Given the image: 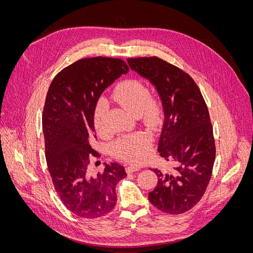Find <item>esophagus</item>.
Here are the masks:
<instances>
[{"label": "esophagus", "instance_id": "34e87169", "mask_svg": "<svg viewBox=\"0 0 253 253\" xmlns=\"http://www.w3.org/2000/svg\"><path fill=\"white\" fill-rule=\"evenodd\" d=\"M140 169V167H137V166H128L127 168H126V171L128 172V173H132V172H134V171H137V170H139Z\"/></svg>", "mask_w": 253, "mask_h": 253}]
</instances>
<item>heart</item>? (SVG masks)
Masks as SVG:
<instances>
[{
    "mask_svg": "<svg viewBox=\"0 0 253 253\" xmlns=\"http://www.w3.org/2000/svg\"><path fill=\"white\" fill-rule=\"evenodd\" d=\"M112 99L137 115L144 125L150 128L157 126L160 119V107L157 100L150 96L148 87L143 82L136 79L123 82L115 88ZM106 111V103L100 101L94 112V124L100 135L108 133ZM151 147V135L146 132H136L121 136L112 144L111 150L118 158L138 164L148 156Z\"/></svg>",
    "mask_w": 253,
    "mask_h": 253,
    "instance_id": "obj_1",
    "label": "heart"
}]
</instances>
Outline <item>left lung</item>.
<instances>
[{
    "label": "left lung",
    "mask_w": 253,
    "mask_h": 253,
    "mask_svg": "<svg viewBox=\"0 0 253 253\" xmlns=\"http://www.w3.org/2000/svg\"><path fill=\"white\" fill-rule=\"evenodd\" d=\"M127 61L162 99L165 122L158 152L173 165L171 170L153 169L158 181L148 199L165 213H185L202 199L213 171L216 147L208 107L192 77L175 65L156 56Z\"/></svg>",
    "instance_id": "left-lung-1"
}]
</instances>
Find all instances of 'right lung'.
I'll use <instances>...</instances> for the list:
<instances>
[{
	"label": "right lung",
	"instance_id": "obj_1",
	"mask_svg": "<svg viewBox=\"0 0 253 253\" xmlns=\"http://www.w3.org/2000/svg\"><path fill=\"white\" fill-rule=\"evenodd\" d=\"M129 72L120 58L80 59L58 73L45 100L42 128L45 156L56 193L77 216L107 215L117 202L116 185L127 174L117 163L91 175L89 157L99 154L90 143L96 137L94 112L102 93Z\"/></svg>",
	"mask_w": 253,
	"mask_h": 253
}]
</instances>
